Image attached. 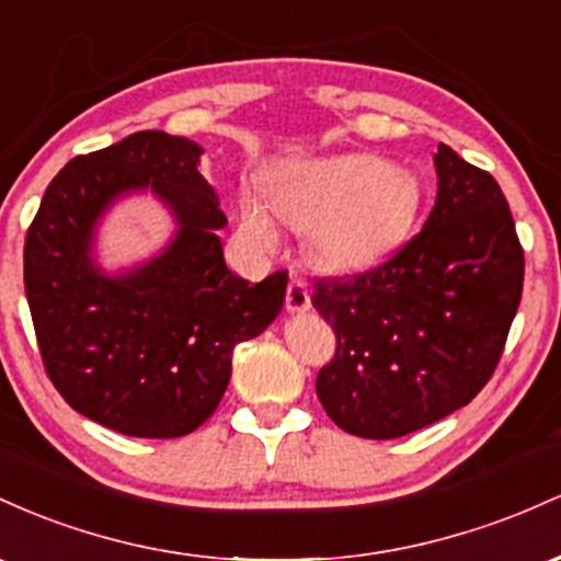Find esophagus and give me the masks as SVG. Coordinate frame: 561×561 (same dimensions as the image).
<instances>
[{
    "instance_id": "esophagus-1",
    "label": "esophagus",
    "mask_w": 561,
    "mask_h": 561,
    "mask_svg": "<svg viewBox=\"0 0 561 561\" xmlns=\"http://www.w3.org/2000/svg\"><path fill=\"white\" fill-rule=\"evenodd\" d=\"M286 307H288V312H307V310H310L312 297H310V288H307V283H301V280L288 283Z\"/></svg>"
}]
</instances>
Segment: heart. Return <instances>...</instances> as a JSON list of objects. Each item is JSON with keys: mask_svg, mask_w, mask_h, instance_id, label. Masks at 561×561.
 <instances>
[{"mask_svg": "<svg viewBox=\"0 0 561 561\" xmlns=\"http://www.w3.org/2000/svg\"><path fill=\"white\" fill-rule=\"evenodd\" d=\"M264 198L267 204L254 193L238 198V236L249 249L273 254L280 247L275 213L288 228L310 230L323 267L350 270L379 260L411 230L421 185L400 163L344 153L278 163L264 174Z\"/></svg>", "mask_w": 561, "mask_h": 561, "instance_id": "heart-1", "label": "heart"}]
</instances>
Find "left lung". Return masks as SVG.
Here are the masks:
<instances>
[{
    "label": "left lung",
    "mask_w": 561,
    "mask_h": 561,
    "mask_svg": "<svg viewBox=\"0 0 561 561\" xmlns=\"http://www.w3.org/2000/svg\"><path fill=\"white\" fill-rule=\"evenodd\" d=\"M437 201L387 262L314 283L336 355L314 381L344 432L394 439L477 398L501 360L525 278L499 182L439 142Z\"/></svg>",
    "instance_id": "8db88e82"
}]
</instances>
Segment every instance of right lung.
<instances>
[{"mask_svg":"<svg viewBox=\"0 0 561 561\" xmlns=\"http://www.w3.org/2000/svg\"><path fill=\"white\" fill-rule=\"evenodd\" d=\"M204 148L148 129L77 156L44 191L23 249V283L44 368L81 416L129 437L169 439L217 411L232 350L278 318L286 273L249 283L225 264L228 225L198 172ZM150 192L175 232L131 268L96 262L118 199Z\"/></svg>","mask_w":561,"mask_h":561,"instance_id":"1","label":"right lung"}]
</instances>
